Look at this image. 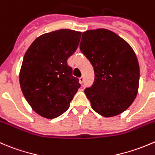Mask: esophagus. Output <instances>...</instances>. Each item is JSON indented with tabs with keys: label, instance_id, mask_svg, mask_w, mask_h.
Segmentation results:
<instances>
[{
	"label": "esophagus",
	"instance_id": "obj_1",
	"mask_svg": "<svg viewBox=\"0 0 155 155\" xmlns=\"http://www.w3.org/2000/svg\"><path fill=\"white\" fill-rule=\"evenodd\" d=\"M79 82H80L81 84H82L84 82V77H83V76H82V77L79 78Z\"/></svg>",
	"mask_w": 155,
	"mask_h": 155
}]
</instances>
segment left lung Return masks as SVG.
Masks as SVG:
<instances>
[{
  "label": "left lung",
  "mask_w": 155,
  "mask_h": 155,
  "mask_svg": "<svg viewBox=\"0 0 155 155\" xmlns=\"http://www.w3.org/2000/svg\"><path fill=\"white\" fill-rule=\"evenodd\" d=\"M79 48L94 67V83L85 89L92 109L104 117L122 114L139 90V64L133 49L105 28L82 32Z\"/></svg>",
  "instance_id": "left-lung-1"
}]
</instances>
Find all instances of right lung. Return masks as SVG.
<instances>
[{
    "label": "right lung",
    "instance_id": "1",
    "mask_svg": "<svg viewBox=\"0 0 155 155\" xmlns=\"http://www.w3.org/2000/svg\"><path fill=\"white\" fill-rule=\"evenodd\" d=\"M82 32L60 29L38 37L24 55L19 84L31 109L47 119L64 114L80 87L67 64Z\"/></svg>",
    "mask_w": 155,
    "mask_h": 155
}]
</instances>
